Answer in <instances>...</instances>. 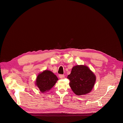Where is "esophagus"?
<instances>
[{"instance_id": "esophagus-1", "label": "esophagus", "mask_w": 123, "mask_h": 123, "mask_svg": "<svg viewBox=\"0 0 123 123\" xmlns=\"http://www.w3.org/2000/svg\"><path fill=\"white\" fill-rule=\"evenodd\" d=\"M64 77H65V75H63V74H59V77L60 78H61V79L64 78Z\"/></svg>"}]
</instances>
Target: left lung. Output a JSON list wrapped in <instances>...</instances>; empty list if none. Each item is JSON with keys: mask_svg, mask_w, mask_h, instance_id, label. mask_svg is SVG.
<instances>
[{"mask_svg": "<svg viewBox=\"0 0 123 123\" xmlns=\"http://www.w3.org/2000/svg\"><path fill=\"white\" fill-rule=\"evenodd\" d=\"M67 78L69 80V86L74 92L81 95L89 93L93 87L96 77L90 69L86 66L77 65L72 68Z\"/></svg>", "mask_w": 123, "mask_h": 123, "instance_id": "8db88e82", "label": "left lung"}]
</instances>
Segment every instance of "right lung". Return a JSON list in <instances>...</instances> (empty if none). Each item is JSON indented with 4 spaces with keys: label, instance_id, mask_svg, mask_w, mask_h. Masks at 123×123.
Returning a JSON list of instances; mask_svg holds the SVG:
<instances>
[{
    "label": "right lung",
    "instance_id": "add662e5",
    "mask_svg": "<svg viewBox=\"0 0 123 123\" xmlns=\"http://www.w3.org/2000/svg\"><path fill=\"white\" fill-rule=\"evenodd\" d=\"M58 80L57 76L49 71H44L39 74L36 80V85L40 92L48 91L55 84Z\"/></svg>",
    "mask_w": 123,
    "mask_h": 123
}]
</instances>
